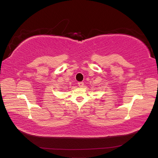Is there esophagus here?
<instances>
[{
	"instance_id": "1",
	"label": "esophagus",
	"mask_w": 158,
	"mask_h": 158,
	"mask_svg": "<svg viewBox=\"0 0 158 158\" xmlns=\"http://www.w3.org/2000/svg\"><path fill=\"white\" fill-rule=\"evenodd\" d=\"M83 85H84V83H83V82H79L78 83V85H79V87H80V88H81V87H83Z\"/></svg>"
}]
</instances>
